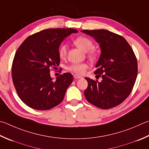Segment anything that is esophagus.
Masks as SVG:
<instances>
[{"instance_id": "34e87169", "label": "esophagus", "mask_w": 149, "mask_h": 149, "mask_svg": "<svg viewBox=\"0 0 149 149\" xmlns=\"http://www.w3.org/2000/svg\"><path fill=\"white\" fill-rule=\"evenodd\" d=\"M74 77L75 79H81V78H82L81 76H80V75H78L77 74H75L74 75Z\"/></svg>"}]
</instances>
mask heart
<instances>
[{"label": "heart", "mask_w": 149, "mask_h": 149, "mask_svg": "<svg viewBox=\"0 0 149 149\" xmlns=\"http://www.w3.org/2000/svg\"><path fill=\"white\" fill-rule=\"evenodd\" d=\"M74 44L82 50L84 52H88V55L91 58H95L96 53L95 51L92 49L93 48V43L91 40L86 37L79 36L74 40ZM67 53V47L66 45H62L59 48L58 55L60 58L63 59L66 57ZM88 68V65L85 63L81 64H74L69 66L67 68L68 71L74 73L77 75H83L85 72L86 70Z\"/></svg>", "instance_id": "obj_1"}]
</instances>
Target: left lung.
Returning <instances> with one entry per match:
<instances>
[{
    "label": "left lung",
    "instance_id": "1",
    "mask_svg": "<svg viewBox=\"0 0 149 149\" xmlns=\"http://www.w3.org/2000/svg\"><path fill=\"white\" fill-rule=\"evenodd\" d=\"M100 45L101 54L94 74L102 81L85 77L88 86L84 94L88 102L107 109L117 106L130 94L137 75V62L125 38L107 30H83Z\"/></svg>",
    "mask_w": 149,
    "mask_h": 149
}]
</instances>
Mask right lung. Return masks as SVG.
<instances>
[{
    "label": "right lung",
    "mask_w": 149,
    "mask_h": 149,
    "mask_svg": "<svg viewBox=\"0 0 149 149\" xmlns=\"http://www.w3.org/2000/svg\"><path fill=\"white\" fill-rule=\"evenodd\" d=\"M78 31L74 29H49L29 36L15 53L12 76L19 97L32 109L47 110L63 100L73 81L70 73L53 81L50 68L60 63L59 47L66 37Z\"/></svg>",
    "instance_id": "1"
}]
</instances>
